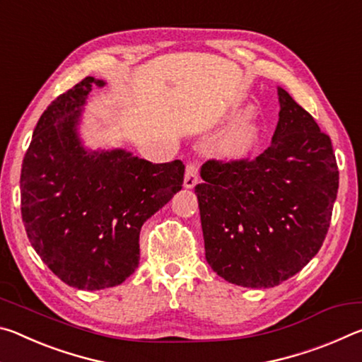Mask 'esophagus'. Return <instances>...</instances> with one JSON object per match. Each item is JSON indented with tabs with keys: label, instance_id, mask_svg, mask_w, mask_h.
<instances>
[{
	"label": "esophagus",
	"instance_id": "1",
	"mask_svg": "<svg viewBox=\"0 0 362 362\" xmlns=\"http://www.w3.org/2000/svg\"><path fill=\"white\" fill-rule=\"evenodd\" d=\"M198 183V164L189 163L185 169V179H183V187L193 188Z\"/></svg>",
	"mask_w": 362,
	"mask_h": 362
}]
</instances>
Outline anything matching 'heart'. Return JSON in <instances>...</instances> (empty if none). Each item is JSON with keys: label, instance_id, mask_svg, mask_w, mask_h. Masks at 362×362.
I'll return each mask as SVG.
<instances>
[{"label": "heart", "instance_id": "heart-1", "mask_svg": "<svg viewBox=\"0 0 362 362\" xmlns=\"http://www.w3.org/2000/svg\"><path fill=\"white\" fill-rule=\"evenodd\" d=\"M260 126L254 118H244L220 140L218 148L230 159H247L259 148Z\"/></svg>", "mask_w": 362, "mask_h": 362}]
</instances>
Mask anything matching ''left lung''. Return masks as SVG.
I'll return each mask as SVG.
<instances>
[{
  "mask_svg": "<svg viewBox=\"0 0 362 362\" xmlns=\"http://www.w3.org/2000/svg\"><path fill=\"white\" fill-rule=\"evenodd\" d=\"M278 97L272 145L252 161L209 159L194 187L207 263L252 289L278 286L313 259L339 189L329 136L287 90Z\"/></svg>",
  "mask_w": 362,
  "mask_h": 362,
  "instance_id": "1",
  "label": "left lung"
}]
</instances>
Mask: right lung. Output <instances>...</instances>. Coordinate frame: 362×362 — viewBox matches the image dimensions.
I'll return each mask as SVG.
<instances>
[{
	"label": "right lung",
	"instance_id": "1",
	"mask_svg": "<svg viewBox=\"0 0 362 362\" xmlns=\"http://www.w3.org/2000/svg\"><path fill=\"white\" fill-rule=\"evenodd\" d=\"M102 79L84 78L36 124L22 163V220L30 243L65 284L99 291L139 267L144 222L180 192V159L153 164L126 150H86L78 134L86 99Z\"/></svg>",
	"mask_w": 362,
	"mask_h": 362
}]
</instances>
